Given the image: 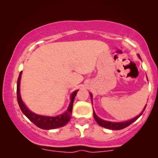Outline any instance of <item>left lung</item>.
<instances>
[{
	"label": "left lung",
	"instance_id": "left-lung-1",
	"mask_svg": "<svg viewBox=\"0 0 158 158\" xmlns=\"http://www.w3.org/2000/svg\"><path fill=\"white\" fill-rule=\"evenodd\" d=\"M90 97H91V98H92L91 94H90ZM146 106H145V108H146ZM145 108L143 109V110H145ZM143 110L142 111V113L139 114V115L137 116V117H136L135 118L132 119H131V120L126 121V122H122V123H114V122H109V121L103 120V119H100L99 117H98L96 115V114L94 113V119H95V120L97 121L98 124H99L100 126L104 127V128H108V129L120 130V129H123V128H126L127 126H128L129 125H131L132 123L135 122V121L137 120V119H138L141 115H142Z\"/></svg>",
	"mask_w": 158,
	"mask_h": 158
}]
</instances>
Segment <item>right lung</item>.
I'll return each instance as SVG.
<instances>
[{"label":"right lung","mask_w":158,"mask_h":158,"mask_svg":"<svg viewBox=\"0 0 158 158\" xmlns=\"http://www.w3.org/2000/svg\"><path fill=\"white\" fill-rule=\"evenodd\" d=\"M21 73H22V71L20 73L19 79H18L17 81V99L20 108H21L23 114H24V115L26 116L27 118L30 119L32 123H34L36 126H38L40 128H42V129H53V128H60V127L65 126V125L69 122L70 117H71L74 98H75L76 95H77L78 90H76V91H74L73 93L71 94V97H70L71 102L70 103V106H69L66 112H64V113L61 114V115L56 116V117H46V116L37 115V114L30 111V110L24 106V104H23V102H22V99H21V98L19 87Z\"/></svg>","instance_id":"right-lung-1"}]
</instances>
